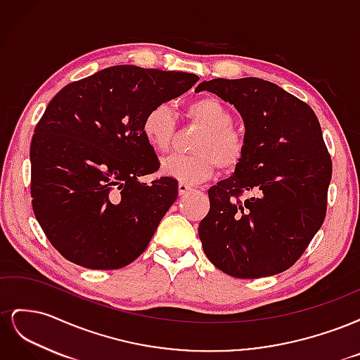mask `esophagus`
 Segmentation results:
<instances>
[{
	"label": "esophagus",
	"mask_w": 360,
	"mask_h": 360,
	"mask_svg": "<svg viewBox=\"0 0 360 360\" xmlns=\"http://www.w3.org/2000/svg\"><path fill=\"white\" fill-rule=\"evenodd\" d=\"M192 188L189 186V184H184V183H179V193L180 195H186L188 192H191Z\"/></svg>",
	"instance_id": "obj_1"
}]
</instances>
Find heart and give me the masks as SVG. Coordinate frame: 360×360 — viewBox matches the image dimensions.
I'll list each match as a JSON object with an SVG mask.
<instances>
[{"instance_id": "b5f03b06", "label": "heart", "mask_w": 360, "mask_h": 360, "mask_svg": "<svg viewBox=\"0 0 360 360\" xmlns=\"http://www.w3.org/2000/svg\"><path fill=\"white\" fill-rule=\"evenodd\" d=\"M186 117L204 127L195 143L198 155H171L160 162V172L184 184H200L209 180L216 167L233 169L245 155V139L231 126L230 110L213 96L200 97L186 106ZM143 135L156 151H167L176 135V117L165 103L150 108L143 118Z\"/></svg>"}]
</instances>
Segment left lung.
<instances>
[{
	"mask_svg": "<svg viewBox=\"0 0 360 360\" xmlns=\"http://www.w3.org/2000/svg\"><path fill=\"white\" fill-rule=\"evenodd\" d=\"M245 123V155L209 189L202 249L224 274L255 279L290 269L317 234L328 207L332 160L311 106L259 78L202 81ZM243 191L253 195L240 202Z\"/></svg>",
	"mask_w": 360,
	"mask_h": 360,
	"instance_id": "1",
	"label": "left lung"
}]
</instances>
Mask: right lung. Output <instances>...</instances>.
I'll return each mask as SVG.
<instances>
[{
  "mask_svg": "<svg viewBox=\"0 0 360 360\" xmlns=\"http://www.w3.org/2000/svg\"><path fill=\"white\" fill-rule=\"evenodd\" d=\"M186 72L112 66L72 82L49 102L31 139V198L48 240L72 263L120 269L144 252L177 200L143 135L150 108L186 93Z\"/></svg>",
  "mask_w": 360,
  "mask_h": 360,
  "instance_id": "1",
  "label": "right lung"
}]
</instances>
